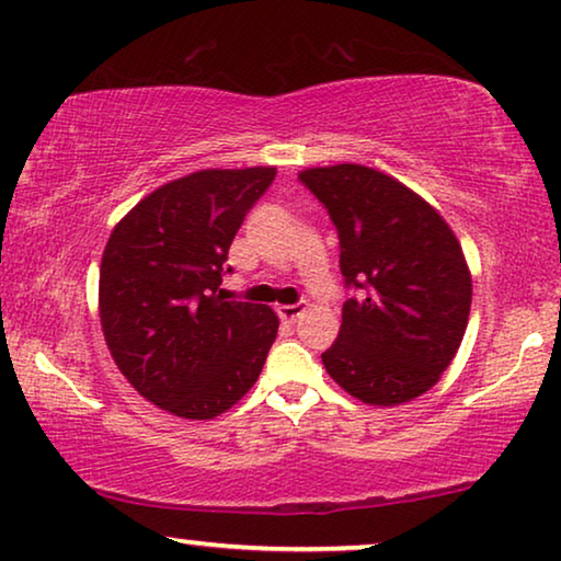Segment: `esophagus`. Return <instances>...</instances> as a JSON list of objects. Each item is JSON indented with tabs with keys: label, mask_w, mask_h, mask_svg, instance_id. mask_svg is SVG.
Segmentation results:
<instances>
[{
	"label": "esophagus",
	"mask_w": 561,
	"mask_h": 561,
	"mask_svg": "<svg viewBox=\"0 0 561 561\" xmlns=\"http://www.w3.org/2000/svg\"><path fill=\"white\" fill-rule=\"evenodd\" d=\"M302 312H305L302 305H279L277 307V314L284 322H297L299 318H302Z\"/></svg>",
	"instance_id": "34e87169"
}]
</instances>
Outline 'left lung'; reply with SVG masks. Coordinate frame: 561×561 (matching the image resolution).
Returning <instances> with one entry per match:
<instances>
[{
	"label": "left lung",
	"mask_w": 561,
	"mask_h": 561,
	"mask_svg": "<svg viewBox=\"0 0 561 561\" xmlns=\"http://www.w3.org/2000/svg\"><path fill=\"white\" fill-rule=\"evenodd\" d=\"M341 239V272L358 289L337 341L322 353L333 381L370 407L430 391L470 318L472 279L445 218L386 172L333 164L299 172Z\"/></svg>",
	"instance_id": "8db88e82"
}]
</instances>
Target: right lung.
Returning <instances> with one entry per match:
<instances>
[{
  "label": "right lung",
  "mask_w": 561,
  "mask_h": 561,
  "mask_svg": "<svg viewBox=\"0 0 561 561\" xmlns=\"http://www.w3.org/2000/svg\"><path fill=\"white\" fill-rule=\"evenodd\" d=\"M274 175L191 172L141 198L108 236L101 330L126 381L164 412L213 420L262 374L279 318L266 305L226 302L218 284L236 231Z\"/></svg>",
  "instance_id": "add662e5"
}]
</instances>
